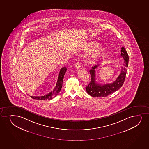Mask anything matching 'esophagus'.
Returning a JSON list of instances; mask_svg holds the SVG:
<instances>
[{
  "label": "esophagus",
  "mask_w": 149,
  "mask_h": 149,
  "mask_svg": "<svg viewBox=\"0 0 149 149\" xmlns=\"http://www.w3.org/2000/svg\"><path fill=\"white\" fill-rule=\"evenodd\" d=\"M74 66H75V68H77V69L81 68V63H79V62H77V63H75Z\"/></svg>",
  "instance_id": "34e87169"
}]
</instances>
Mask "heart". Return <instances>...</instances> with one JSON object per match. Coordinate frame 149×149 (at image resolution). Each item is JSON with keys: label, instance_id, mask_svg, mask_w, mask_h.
Returning <instances> with one entry per match:
<instances>
[{"label": "heart", "instance_id": "1", "mask_svg": "<svg viewBox=\"0 0 149 149\" xmlns=\"http://www.w3.org/2000/svg\"><path fill=\"white\" fill-rule=\"evenodd\" d=\"M96 42H91L84 46V50L86 51H91L89 54L86 56V59L88 63H93L95 61L103 56L106 53V50L104 47L98 45Z\"/></svg>", "mask_w": 149, "mask_h": 149}]
</instances>
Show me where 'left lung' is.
<instances>
[{"label":"left lung","mask_w":149,"mask_h":149,"mask_svg":"<svg viewBox=\"0 0 149 149\" xmlns=\"http://www.w3.org/2000/svg\"><path fill=\"white\" fill-rule=\"evenodd\" d=\"M121 55L124 59V67L122 68L121 73L116 80L113 83L105 84L103 85L96 84L95 81V70L99 65H96L92 67V68L89 70L91 74V82L86 87V91L88 94L93 97H103L111 94L121 87L125 81L127 73V68L129 62L128 55L124 47H122Z\"/></svg>","instance_id":"left-lung-1"}]
</instances>
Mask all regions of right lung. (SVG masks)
Instances as JSON below:
<instances>
[{
    "label": "right lung",
    "mask_w": 149,
    "mask_h": 149,
    "mask_svg": "<svg viewBox=\"0 0 149 149\" xmlns=\"http://www.w3.org/2000/svg\"><path fill=\"white\" fill-rule=\"evenodd\" d=\"M66 72H67L66 67H63L61 69L59 75H58V79L56 82V86L53 91H51V93L47 95H45L42 96H31V97L33 99H37V100H50L53 98H55L61 90L62 86H63V77Z\"/></svg>",
    "instance_id": "1"
}]
</instances>
